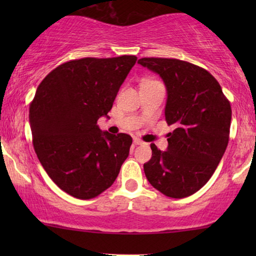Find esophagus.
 I'll use <instances>...</instances> for the list:
<instances>
[{
	"mask_svg": "<svg viewBox=\"0 0 256 256\" xmlns=\"http://www.w3.org/2000/svg\"><path fill=\"white\" fill-rule=\"evenodd\" d=\"M143 143H144V142H143L142 140H140V138H134V144H135V146L143 144Z\"/></svg>",
	"mask_w": 256,
	"mask_h": 256,
	"instance_id": "1",
	"label": "esophagus"
}]
</instances>
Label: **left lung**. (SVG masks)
Listing matches in <instances>:
<instances>
[{"instance_id":"obj_1","label":"left lung","mask_w":256,"mask_h":256,"mask_svg":"<svg viewBox=\"0 0 256 256\" xmlns=\"http://www.w3.org/2000/svg\"><path fill=\"white\" fill-rule=\"evenodd\" d=\"M143 68L160 74L166 87L168 149L152 143L143 169L156 190L185 198L204 186L222 158L230 140L232 110L219 82L205 68L174 58H141Z\"/></svg>"}]
</instances>
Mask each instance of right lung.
Returning a JSON list of instances; mask_svg holds the SVG:
<instances>
[{"label": "right lung", "instance_id": "add662e5", "mask_svg": "<svg viewBox=\"0 0 256 256\" xmlns=\"http://www.w3.org/2000/svg\"><path fill=\"white\" fill-rule=\"evenodd\" d=\"M138 58H82L66 62L38 86L29 108L34 152L62 191L92 199L112 186L129 155L128 134L101 132L122 82Z\"/></svg>", "mask_w": 256, "mask_h": 256}]
</instances>
